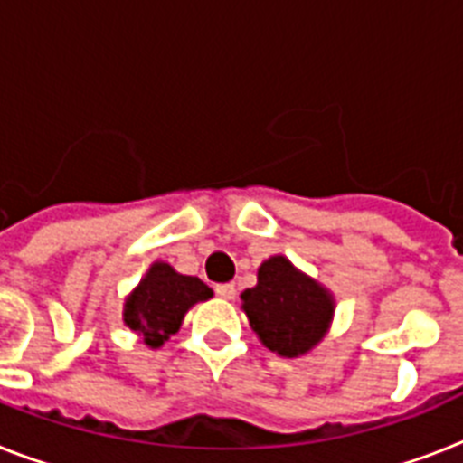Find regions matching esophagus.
<instances>
[{"mask_svg": "<svg viewBox=\"0 0 463 463\" xmlns=\"http://www.w3.org/2000/svg\"><path fill=\"white\" fill-rule=\"evenodd\" d=\"M216 293L221 298H225V300H232V298L238 296V288H235L232 283H218Z\"/></svg>", "mask_w": 463, "mask_h": 463, "instance_id": "1", "label": "esophagus"}]
</instances>
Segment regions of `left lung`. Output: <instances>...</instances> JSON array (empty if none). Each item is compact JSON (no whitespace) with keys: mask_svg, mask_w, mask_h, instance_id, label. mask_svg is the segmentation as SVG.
<instances>
[{"mask_svg":"<svg viewBox=\"0 0 463 463\" xmlns=\"http://www.w3.org/2000/svg\"><path fill=\"white\" fill-rule=\"evenodd\" d=\"M250 326L269 351L298 358L329 331L334 298L322 283L298 271L286 257H269L257 271V286L242 293Z\"/></svg>","mask_w":463,"mask_h":463,"instance_id":"1","label":"left lung"}]
</instances>
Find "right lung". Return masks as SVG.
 Masks as SVG:
<instances>
[{"label": "right lung", "instance_id": "right-lung-1", "mask_svg": "<svg viewBox=\"0 0 463 463\" xmlns=\"http://www.w3.org/2000/svg\"><path fill=\"white\" fill-rule=\"evenodd\" d=\"M213 290L196 276L177 274L165 261H156L125 300V324L148 348H160L192 305L209 300Z\"/></svg>", "mask_w": 463, "mask_h": 463}]
</instances>
